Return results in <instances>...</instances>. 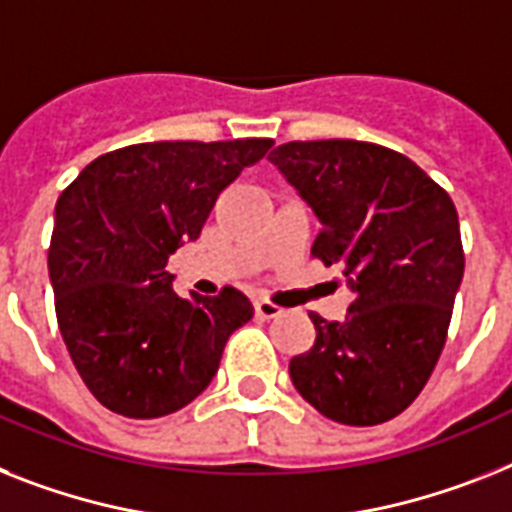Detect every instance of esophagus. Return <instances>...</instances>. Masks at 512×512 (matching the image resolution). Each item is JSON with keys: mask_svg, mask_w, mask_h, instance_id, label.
<instances>
[{"mask_svg": "<svg viewBox=\"0 0 512 512\" xmlns=\"http://www.w3.org/2000/svg\"><path fill=\"white\" fill-rule=\"evenodd\" d=\"M253 311H256V316H259V319H277V316L282 314L280 306H274L272 301H264V298L253 303Z\"/></svg>", "mask_w": 512, "mask_h": 512, "instance_id": "obj_1", "label": "esophagus"}]
</instances>
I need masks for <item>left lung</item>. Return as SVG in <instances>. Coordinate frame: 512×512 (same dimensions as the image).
Wrapping results in <instances>:
<instances>
[{
    "instance_id": "left-lung-1",
    "label": "left lung",
    "mask_w": 512,
    "mask_h": 512,
    "mask_svg": "<svg viewBox=\"0 0 512 512\" xmlns=\"http://www.w3.org/2000/svg\"><path fill=\"white\" fill-rule=\"evenodd\" d=\"M269 159L322 219L311 253L356 293L345 322L311 314L316 342L290 361L295 390L337 424H384L445 348L466 266L453 198L379 143L290 141Z\"/></svg>"
}]
</instances>
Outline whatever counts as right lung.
Wrapping results in <instances>:
<instances>
[{
  "label": "right lung",
  "instance_id": "add662e5",
  "mask_svg": "<svg viewBox=\"0 0 512 512\" xmlns=\"http://www.w3.org/2000/svg\"><path fill=\"white\" fill-rule=\"evenodd\" d=\"M272 143H133L101 154L62 190L49 246L57 324L80 379L112 413L185 408L217 374L227 337L253 316L235 287L180 298L164 264Z\"/></svg>",
  "mask_w": 512,
  "mask_h": 512
}]
</instances>
